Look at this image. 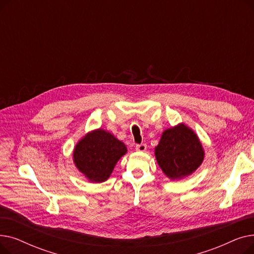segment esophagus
<instances>
[{
	"label": "esophagus",
	"mask_w": 254,
	"mask_h": 254,
	"mask_svg": "<svg viewBox=\"0 0 254 254\" xmlns=\"http://www.w3.org/2000/svg\"><path fill=\"white\" fill-rule=\"evenodd\" d=\"M146 149H147V146H146V144H137L136 145V150L137 151H140V152H144Z\"/></svg>",
	"instance_id": "1"
}]
</instances>
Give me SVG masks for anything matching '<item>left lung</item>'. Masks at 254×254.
Here are the masks:
<instances>
[{
    "label": "left lung",
    "mask_w": 254,
    "mask_h": 254,
    "mask_svg": "<svg viewBox=\"0 0 254 254\" xmlns=\"http://www.w3.org/2000/svg\"><path fill=\"white\" fill-rule=\"evenodd\" d=\"M156 161L171 179H181L190 175L204 158L202 144L194 132L179 125L163 132L155 147Z\"/></svg>",
    "instance_id": "8db88e82"
}]
</instances>
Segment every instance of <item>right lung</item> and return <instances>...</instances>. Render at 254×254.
Here are the masks:
<instances>
[{
	"label": "right lung",
	"mask_w": 254,
	"mask_h": 254,
	"mask_svg": "<svg viewBox=\"0 0 254 254\" xmlns=\"http://www.w3.org/2000/svg\"><path fill=\"white\" fill-rule=\"evenodd\" d=\"M127 152L126 145L110 132L97 129L80 140L74 149V163L92 182L109 178L118 159Z\"/></svg>",
	"instance_id": "1"
}]
</instances>
